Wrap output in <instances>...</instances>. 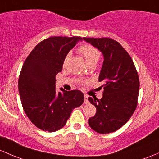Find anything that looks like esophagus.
<instances>
[{"mask_svg": "<svg viewBox=\"0 0 159 159\" xmlns=\"http://www.w3.org/2000/svg\"><path fill=\"white\" fill-rule=\"evenodd\" d=\"M84 103H88V97L87 96V95H84Z\"/></svg>", "mask_w": 159, "mask_h": 159, "instance_id": "obj_1", "label": "esophagus"}]
</instances>
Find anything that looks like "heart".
<instances>
[{"label": "heart", "mask_w": 159, "mask_h": 159, "mask_svg": "<svg viewBox=\"0 0 159 159\" xmlns=\"http://www.w3.org/2000/svg\"><path fill=\"white\" fill-rule=\"evenodd\" d=\"M78 51L81 53V56L84 57L85 61H86L88 65L91 64V63H95L96 64L98 61V60H99L100 57H101V53L98 51V49H97L96 48L93 47L91 46L84 45V46H81L79 49H78ZM68 58H69V55L66 56L65 62H66Z\"/></svg>", "instance_id": "1"}]
</instances>
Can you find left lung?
Instances as JSON below:
<instances>
[{
	"mask_svg": "<svg viewBox=\"0 0 159 159\" xmlns=\"http://www.w3.org/2000/svg\"><path fill=\"white\" fill-rule=\"evenodd\" d=\"M83 39L101 52L103 62L99 75L103 81V98H88L96 114L88 120L92 129L101 134L113 133L129 120L137 106L139 79L136 67L127 52L110 38Z\"/></svg>",
	"mask_w": 159,
	"mask_h": 159,
	"instance_id": "obj_1",
	"label": "left lung"
}]
</instances>
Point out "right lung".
Returning a JSON list of instances; mask_svg holds the SVG:
<instances>
[{
	"mask_svg": "<svg viewBox=\"0 0 159 159\" xmlns=\"http://www.w3.org/2000/svg\"><path fill=\"white\" fill-rule=\"evenodd\" d=\"M80 36H52L40 42L23 63L18 89L24 112L43 131L56 132L66 124L73 109L84 102L79 90L56 91V75Z\"/></svg>",
	"mask_w": 159,
	"mask_h": 159,
	"instance_id": "1",
	"label": "right lung"
}]
</instances>
